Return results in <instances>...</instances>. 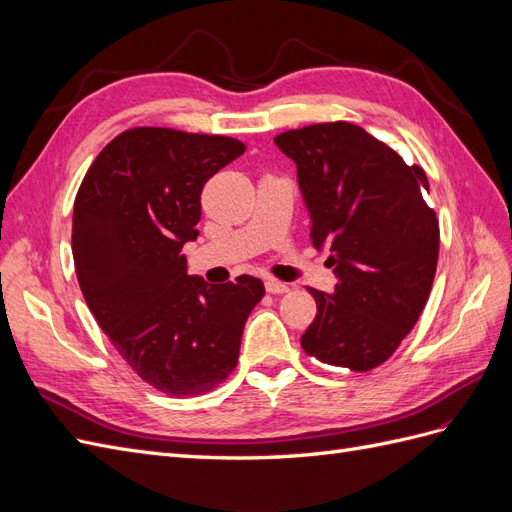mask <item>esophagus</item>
Instances as JSON below:
<instances>
[{"label": "esophagus", "mask_w": 512, "mask_h": 512, "mask_svg": "<svg viewBox=\"0 0 512 512\" xmlns=\"http://www.w3.org/2000/svg\"><path fill=\"white\" fill-rule=\"evenodd\" d=\"M265 288H267V292H271V294H284V292L290 290V286H288L286 282H280V280H267V282H265Z\"/></svg>", "instance_id": "34e87169"}]
</instances>
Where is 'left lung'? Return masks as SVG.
<instances>
[{"label": "left lung", "mask_w": 512, "mask_h": 512, "mask_svg": "<svg viewBox=\"0 0 512 512\" xmlns=\"http://www.w3.org/2000/svg\"><path fill=\"white\" fill-rule=\"evenodd\" d=\"M297 164L309 239L329 250L333 292L309 290L316 318L301 346L318 361L369 371L399 348L429 299L440 228L421 166L348 121L275 136Z\"/></svg>", "instance_id": "obj_1"}]
</instances>
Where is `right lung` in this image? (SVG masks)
I'll return each instance as SVG.
<instances>
[{
    "instance_id": "right-lung-1",
    "label": "right lung",
    "mask_w": 512,
    "mask_h": 512,
    "mask_svg": "<svg viewBox=\"0 0 512 512\" xmlns=\"http://www.w3.org/2000/svg\"><path fill=\"white\" fill-rule=\"evenodd\" d=\"M245 145L228 136L134 128L89 166L74 200L72 254L83 297L126 363L168 395L220 384L239 359L247 316L265 297L252 275H188L200 192Z\"/></svg>"
}]
</instances>
